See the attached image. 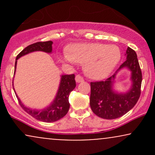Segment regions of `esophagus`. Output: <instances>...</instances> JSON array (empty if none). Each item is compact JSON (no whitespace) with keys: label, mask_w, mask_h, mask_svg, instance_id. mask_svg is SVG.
Instances as JSON below:
<instances>
[{"label":"esophagus","mask_w":155,"mask_h":155,"mask_svg":"<svg viewBox=\"0 0 155 155\" xmlns=\"http://www.w3.org/2000/svg\"><path fill=\"white\" fill-rule=\"evenodd\" d=\"M75 80H76V83H80V82H82V81H84V79L80 75H76Z\"/></svg>","instance_id":"1"}]
</instances>
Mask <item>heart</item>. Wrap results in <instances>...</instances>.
<instances>
[{
	"mask_svg": "<svg viewBox=\"0 0 155 155\" xmlns=\"http://www.w3.org/2000/svg\"><path fill=\"white\" fill-rule=\"evenodd\" d=\"M121 59V52L115 45L101 43L76 44L68 47L63 60L84 64V70L92 79H105L111 74Z\"/></svg>",
	"mask_w": 155,
	"mask_h": 155,
	"instance_id": "b5f03b06",
	"label": "heart"
}]
</instances>
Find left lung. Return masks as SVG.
Returning <instances> with one entry per match:
<instances>
[{
	"mask_svg": "<svg viewBox=\"0 0 155 155\" xmlns=\"http://www.w3.org/2000/svg\"><path fill=\"white\" fill-rule=\"evenodd\" d=\"M126 60L113 76L104 81L91 82L90 104L97 116L106 120H114L123 116L136 104L140 95L142 74L136 51L127 47ZM123 69L131 72V87L127 91L115 89L117 74Z\"/></svg>",
	"mask_w": 155,
	"mask_h": 155,
	"instance_id": "8db88e82",
	"label": "left lung"
}]
</instances>
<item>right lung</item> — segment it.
Returning <instances> with one entry per match:
<instances>
[{
    "instance_id": "add662e5",
    "label": "right lung",
    "mask_w": 155,
    "mask_h": 155,
    "mask_svg": "<svg viewBox=\"0 0 155 155\" xmlns=\"http://www.w3.org/2000/svg\"><path fill=\"white\" fill-rule=\"evenodd\" d=\"M52 44L51 41L44 42H37V43L31 44L25 48L16 58L15 66V74L17 68V60L21 57L30 54L34 51H44V52L51 54L52 53ZM75 76L74 74L71 75H61L60 76V81L58 87V92L53 101L49 104V105L46 106L41 109H36V108H31L25 106L21 101L19 97L16 93L15 88V95L17 96L19 104L21 107L27 113L29 114L31 116L34 117L35 119L39 121L44 122H54L60 120L64 116L66 115L70 108V104L68 101V97L70 92L74 90L76 87Z\"/></svg>"
}]
</instances>
